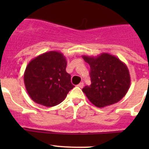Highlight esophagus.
<instances>
[{
  "instance_id": "1",
  "label": "esophagus",
  "mask_w": 149,
  "mask_h": 149,
  "mask_svg": "<svg viewBox=\"0 0 149 149\" xmlns=\"http://www.w3.org/2000/svg\"><path fill=\"white\" fill-rule=\"evenodd\" d=\"M78 86L80 87V88H83V87H84V83H83V82H81V83L79 84V85H78Z\"/></svg>"
}]
</instances>
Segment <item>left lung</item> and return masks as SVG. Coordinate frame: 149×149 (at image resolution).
<instances>
[{"instance_id":"left-lung-1","label":"left lung","mask_w":149,"mask_h":149,"mask_svg":"<svg viewBox=\"0 0 149 149\" xmlns=\"http://www.w3.org/2000/svg\"><path fill=\"white\" fill-rule=\"evenodd\" d=\"M90 65L91 84L82 91L97 107L118 102L125 97L130 86L127 65L114 55L102 53L97 57L82 55Z\"/></svg>"}]
</instances>
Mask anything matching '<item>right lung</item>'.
<instances>
[{"label": "right lung", "mask_w": 149, "mask_h": 149, "mask_svg": "<svg viewBox=\"0 0 149 149\" xmlns=\"http://www.w3.org/2000/svg\"><path fill=\"white\" fill-rule=\"evenodd\" d=\"M65 57L58 51H49L31 60L24 74L25 87L37 104L50 107L62 102L74 86L66 72Z\"/></svg>", "instance_id": "1"}]
</instances>
